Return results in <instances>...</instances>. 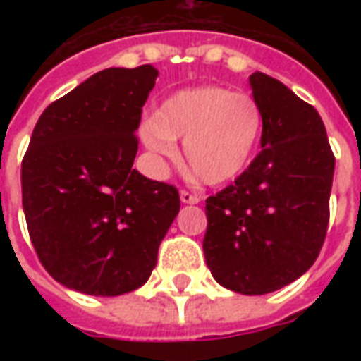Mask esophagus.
Wrapping results in <instances>:
<instances>
[{"mask_svg":"<svg viewBox=\"0 0 361 361\" xmlns=\"http://www.w3.org/2000/svg\"><path fill=\"white\" fill-rule=\"evenodd\" d=\"M180 199H181V203H185V204H197L199 201H201V197L197 195V193H191V191H188V189H181Z\"/></svg>","mask_w":361,"mask_h":361,"instance_id":"obj_1","label":"esophagus"}]
</instances>
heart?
<instances>
[{"label":"heart","mask_w":361,"mask_h":361,"mask_svg":"<svg viewBox=\"0 0 361 361\" xmlns=\"http://www.w3.org/2000/svg\"><path fill=\"white\" fill-rule=\"evenodd\" d=\"M263 123V110L251 94L204 85L170 96L157 116L142 123L141 137L152 152L170 160L178 158L176 139L185 141L189 168L219 185L250 166Z\"/></svg>","instance_id":"obj_1"}]
</instances>
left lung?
I'll use <instances>...</instances> for the list:
<instances>
[{
	"mask_svg": "<svg viewBox=\"0 0 361 361\" xmlns=\"http://www.w3.org/2000/svg\"><path fill=\"white\" fill-rule=\"evenodd\" d=\"M250 85L265 116L263 149L232 185L207 199L203 251L219 284L261 295L315 263L329 226L334 154L311 104L261 71Z\"/></svg>",
	"mask_w": 361,
	"mask_h": 361,
	"instance_id": "left-lung-1",
	"label": "left lung"
}]
</instances>
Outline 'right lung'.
Masks as SVG:
<instances>
[{
  "mask_svg": "<svg viewBox=\"0 0 361 361\" xmlns=\"http://www.w3.org/2000/svg\"><path fill=\"white\" fill-rule=\"evenodd\" d=\"M152 66L110 67L51 102L20 166L28 235L59 284L90 295L133 292L157 267L180 212L178 189L133 170Z\"/></svg>",
  "mask_w": 361,
  "mask_h": 361,
  "instance_id": "add662e5",
  "label": "right lung"
}]
</instances>
